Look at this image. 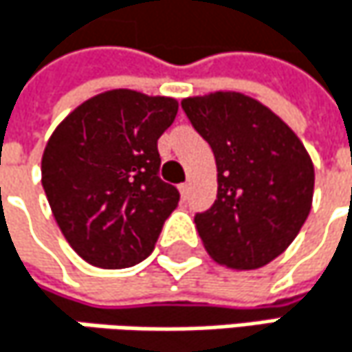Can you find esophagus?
Masks as SVG:
<instances>
[{
  "instance_id": "1",
  "label": "esophagus",
  "mask_w": 352,
  "mask_h": 352,
  "mask_svg": "<svg viewBox=\"0 0 352 352\" xmlns=\"http://www.w3.org/2000/svg\"><path fill=\"white\" fill-rule=\"evenodd\" d=\"M179 193H181L183 199H187V197H189V183H181V185H179Z\"/></svg>"
}]
</instances>
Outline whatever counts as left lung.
Returning a JSON list of instances; mask_svg holds the SVG:
<instances>
[{
  "mask_svg": "<svg viewBox=\"0 0 352 352\" xmlns=\"http://www.w3.org/2000/svg\"><path fill=\"white\" fill-rule=\"evenodd\" d=\"M212 146L218 195L195 214L210 256L230 269H258L302 230L314 195V165L294 130L261 102L216 91L181 102Z\"/></svg>",
  "mask_w": 352,
  "mask_h": 352,
  "instance_id": "1",
  "label": "left lung"
}]
</instances>
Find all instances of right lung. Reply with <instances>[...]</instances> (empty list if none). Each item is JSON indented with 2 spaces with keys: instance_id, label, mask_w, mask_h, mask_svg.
Returning <instances> with one entry per match:
<instances>
[{
  "instance_id": "obj_1",
  "label": "right lung",
  "mask_w": 352,
  "mask_h": 352,
  "mask_svg": "<svg viewBox=\"0 0 352 352\" xmlns=\"http://www.w3.org/2000/svg\"><path fill=\"white\" fill-rule=\"evenodd\" d=\"M177 100L111 89L73 109L42 155V187L67 243L89 265L124 269L144 261L179 204L159 177L157 140Z\"/></svg>"
}]
</instances>
